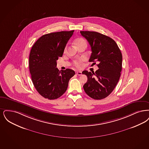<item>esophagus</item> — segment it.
I'll return each instance as SVG.
<instances>
[{
    "label": "esophagus",
    "instance_id": "esophagus-1",
    "mask_svg": "<svg viewBox=\"0 0 149 149\" xmlns=\"http://www.w3.org/2000/svg\"><path fill=\"white\" fill-rule=\"evenodd\" d=\"M76 74H77V75H78V76H81V75L82 74V72L80 71L76 72Z\"/></svg>",
    "mask_w": 149,
    "mask_h": 149
}]
</instances>
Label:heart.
Masks as SVG:
<instances>
[{
	"mask_svg": "<svg viewBox=\"0 0 149 149\" xmlns=\"http://www.w3.org/2000/svg\"><path fill=\"white\" fill-rule=\"evenodd\" d=\"M75 43L77 46L78 45H81L82 44H86V41L85 39L82 38H77L75 40ZM66 49V48H65ZM82 59H76L73 61V64L74 67H76L77 68H80L82 67Z\"/></svg>",
	"mask_w": 149,
	"mask_h": 149,
	"instance_id": "obj_1",
	"label": "heart"
}]
</instances>
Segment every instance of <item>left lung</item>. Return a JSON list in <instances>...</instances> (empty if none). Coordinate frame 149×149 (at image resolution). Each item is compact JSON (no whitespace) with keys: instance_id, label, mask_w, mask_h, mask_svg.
<instances>
[{"instance_id":"1","label":"left lung","mask_w":149,"mask_h":149,"mask_svg":"<svg viewBox=\"0 0 149 149\" xmlns=\"http://www.w3.org/2000/svg\"><path fill=\"white\" fill-rule=\"evenodd\" d=\"M91 46L90 62H98V70L94 72L84 71L87 77L84 85L86 94L95 100L107 97L115 88L121 76L123 56L113 39L96 32L81 31Z\"/></svg>"}]
</instances>
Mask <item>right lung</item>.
Returning <instances> with one entry per match:
<instances>
[{
    "mask_svg": "<svg viewBox=\"0 0 149 149\" xmlns=\"http://www.w3.org/2000/svg\"><path fill=\"white\" fill-rule=\"evenodd\" d=\"M74 31L51 33L40 37L33 45L29 67L33 84L39 94L48 100L61 97L67 90L75 72L71 69L59 71L57 60Z\"/></svg>",
    "mask_w": 149,
    "mask_h": 149,
    "instance_id": "right-lung-1",
    "label": "right lung"
}]
</instances>
